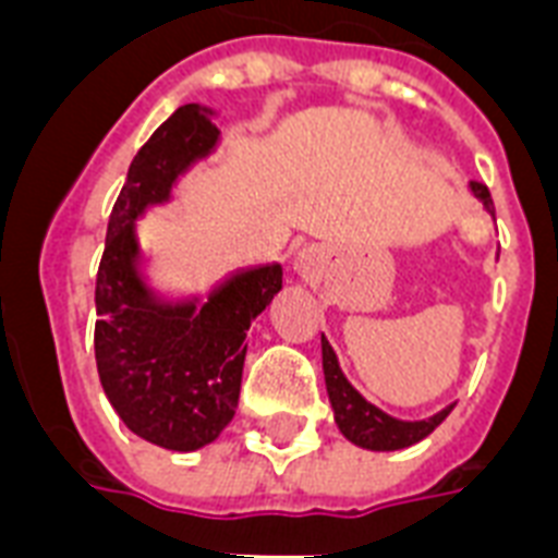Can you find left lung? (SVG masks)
Masks as SVG:
<instances>
[{
    "mask_svg": "<svg viewBox=\"0 0 558 558\" xmlns=\"http://www.w3.org/2000/svg\"><path fill=\"white\" fill-rule=\"evenodd\" d=\"M472 191L484 208H493V193L484 182H472ZM322 359H324V379H327V393H330V405L336 411V425L339 432L348 437L350 442H356L362 449L371 451H397L414 446L423 437L437 428V425L451 414V405L442 408L440 414H434L432 420H420V423H402V420H393V416L381 414L379 408L371 405L362 393H359L339 367V359L332 353L330 341L322 336Z\"/></svg>",
    "mask_w": 558,
    "mask_h": 558,
    "instance_id": "obj_1",
    "label": "left lung"
}]
</instances>
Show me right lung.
<instances>
[{
  "mask_svg": "<svg viewBox=\"0 0 558 558\" xmlns=\"http://www.w3.org/2000/svg\"><path fill=\"white\" fill-rule=\"evenodd\" d=\"M210 109L179 107L135 153L107 226L95 283V362L104 393L133 434L170 451L217 440L240 399L245 330L283 287L280 266L243 271L193 304H156L135 271L133 222L217 144Z\"/></svg>",
  "mask_w": 558,
  "mask_h": 558,
  "instance_id": "add662e5",
  "label": "right lung"
}]
</instances>
